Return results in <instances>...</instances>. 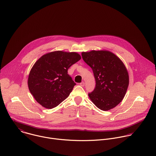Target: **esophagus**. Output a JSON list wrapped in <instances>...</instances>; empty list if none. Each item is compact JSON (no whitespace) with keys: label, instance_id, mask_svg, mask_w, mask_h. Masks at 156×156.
I'll return each mask as SVG.
<instances>
[{"label":"esophagus","instance_id":"obj_1","mask_svg":"<svg viewBox=\"0 0 156 156\" xmlns=\"http://www.w3.org/2000/svg\"><path fill=\"white\" fill-rule=\"evenodd\" d=\"M80 86H82V87H83V86H84V84H85V83H84V82H81L80 84Z\"/></svg>","mask_w":156,"mask_h":156}]
</instances>
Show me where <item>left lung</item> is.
<instances>
[{
  "label": "left lung",
  "instance_id": "left-lung-1",
  "mask_svg": "<svg viewBox=\"0 0 156 156\" xmlns=\"http://www.w3.org/2000/svg\"><path fill=\"white\" fill-rule=\"evenodd\" d=\"M82 58L93 70L96 85L89 97L102 111H108L123 99L129 75L123 62L114 53L105 50L83 52Z\"/></svg>",
  "mask_w": 156,
  "mask_h": 156
}]
</instances>
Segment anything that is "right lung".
<instances>
[{
	"label": "right lung",
	"instance_id": "1",
	"mask_svg": "<svg viewBox=\"0 0 156 156\" xmlns=\"http://www.w3.org/2000/svg\"><path fill=\"white\" fill-rule=\"evenodd\" d=\"M80 59L77 53L62 51L41 56L31 69L28 79L29 90L37 102L52 109L69 97L76 83L67 70Z\"/></svg>",
	"mask_w": 156,
	"mask_h": 156
}]
</instances>
